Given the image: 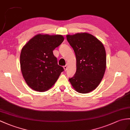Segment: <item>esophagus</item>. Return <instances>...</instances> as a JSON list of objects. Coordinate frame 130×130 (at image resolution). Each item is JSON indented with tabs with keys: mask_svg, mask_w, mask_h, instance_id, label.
I'll return each mask as SVG.
<instances>
[{
	"mask_svg": "<svg viewBox=\"0 0 130 130\" xmlns=\"http://www.w3.org/2000/svg\"><path fill=\"white\" fill-rule=\"evenodd\" d=\"M64 69L65 71H66V69H67V65H65V66H64Z\"/></svg>",
	"mask_w": 130,
	"mask_h": 130,
	"instance_id": "1",
	"label": "esophagus"
}]
</instances>
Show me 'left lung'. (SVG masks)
Here are the masks:
<instances>
[{
  "mask_svg": "<svg viewBox=\"0 0 130 130\" xmlns=\"http://www.w3.org/2000/svg\"><path fill=\"white\" fill-rule=\"evenodd\" d=\"M66 39L76 59V71L69 81L76 91L89 93L98 86L104 77L106 65L104 45L86 32L68 35Z\"/></svg>",
  "mask_w": 130,
  "mask_h": 130,
  "instance_id": "left-lung-1",
  "label": "left lung"
}]
</instances>
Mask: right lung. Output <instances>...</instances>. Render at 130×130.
<instances>
[{
    "instance_id": "1",
    "label": "right lung",
    "mask_w": 130,
    "mask_h": 130,
    "mask_svg": "<svg viewBox=\"0 0 130 130\" xmlns=\"http://www.w3.org/2000/svg\"><path fill=\"white\" fill-rule=\"evenodd\" d=\"M64 40L60 35L38 34L31 39L21 51V71L28 85L35 91L43 92L52 87L61 72L53 51Z\"/></svg>"
}]
</instances>
